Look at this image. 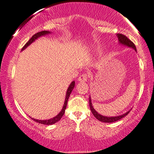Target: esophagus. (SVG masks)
<instances>
[{"label": "esophagus", "instance_id": "esophagus-1", "mask_svg": "<svg viewBox=\"0 0 154 154\" xmlns=\"http://www.w3.org/2000/svg\"><path fill=\"white\" fill-rule=\"evenodd\" d=\"M88 78V73H83L79 77L78 80H79V81H81V82H84V81H87Z\"/></svg>", "mask_w": 154, "mask_h": 154}]
</instances>
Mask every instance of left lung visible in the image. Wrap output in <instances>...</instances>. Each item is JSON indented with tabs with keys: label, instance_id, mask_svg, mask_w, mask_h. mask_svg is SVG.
Masks as SVG:
<instances>
[{
	"label": "left lung",
	"instance_id": "obj_1",
	"mask_svg": "<svg viewBox=\"0 0 154 154\" xmlns=\"http://www.w3.org/2000/svg\"><path fill=\"white\" fill-rule=\"evenodd\" d=\"M117 37H118V39H119V42H120V43H121V44H122V45H127L128 47H130V48H133L135 51H136V47H135L134 43H133V42L131 40V39H128L126 36H125L122 34H117ZM89 106H90V109H91V111L92 114L94 115V116L97 119V120L101 121V122H116V121L120 120V119H122V117L126 116V115H127L130 112V111H128L125 114H123V115H120V116H117V117L102 116V115H101L100 114H99L94 109L93 106H92L91 101V99H90V97H89Z\"/></svg>",
	"mask_w": 154,
	"mask_h": 154
}]
</instances>
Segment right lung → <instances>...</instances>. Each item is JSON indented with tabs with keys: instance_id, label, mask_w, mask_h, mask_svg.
Wrapping results in <instances>:
<instances>
[{
	"instance_id": "obj_1",
	"label": "right lung",
	"mask_w": 154,
	"mask_h": 154,
	"mask_svg": "<svg viewBox=\"0 0 154 154\" xmlns=\"http://www.w3.org/2000/svg\"><path fill=\"white\" fill-rule=\"evenodd\" d=\"M49 33H50V32H48V31H42V32H37V34H34V35L32 36V38H31L26 43V44H25V45L23 47L21 50H24L25 48H26L27 47L29 46V45L30 44H32V43L36 39H37L38 37H41V36L45 35V34H49ZM74 86H75V81H73V82H72L71 84H70L69 87H68V91H67L66 100H65V103H64V105H63V109H62V110H61L60 112L58 115H57V116L53 117V118H52V119H50V120H35V119H34V118H32V120H34V121H35V122H39V123H41V124H43V125H52V124L55 123V122H58V121L60 120L61 118H62L63 115H64L65 110H66V106H67V103H68V99H69L70 93H71V91H73Z\"/></svg>"
}]
</instances>
